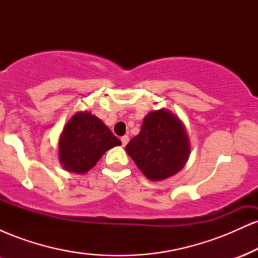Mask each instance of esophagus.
Here are the masks:
<instances>
[{
	"label": "esophagus",
	"instance_id": "esophagus-1",
	"mask_svg": "<svg viewBox=\"0 0 258 258\" xmlns=\"http://www.w3.org/2000/svg\"><path fill=\"white\" fill-rule=\"evenodd\" d=\"M128 141H130V138H128V136H123V137H121V143H122V146L125 147L127 143H128Z\"/></svg>",
	"mask_w": 258,
	"mask_h": 258
}]
</instances>
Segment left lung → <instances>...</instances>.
I'll return each instance as SVG.
<instances>
[{"label":"left lung","instance_id":"8db88e82","mask_svg":"<svg viewBox=\"0 0 258 258\" xmlns=\"http://www.w3.org/2000/svg\"><path fill=\"white\" fill-rule=\"evenodd\" d=\"M126 152L150 180H162L179 172L190 153L185 127L165 109L144 117L139 135L126 146Z\"/></svg>","mask_w":258,"mask_h":258}]
</instances>
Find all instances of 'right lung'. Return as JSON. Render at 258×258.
Returning <instances> with one entry per match:
<instances>
[{
	"instance_id": "obj_1",
	"label": "right lung",
	"mask_w": 258,
	"mask_h": 258,
	"mask_svg": "<svg viewBox=\"0 0 258 258\" xmlns=\"http://www.w3.org/2000/svg\"><path fill=\"white\" fill-rule=\"evenodd\" d=\"M116 146H121V141L102 120L80 111L65 125L59 138V161L69 172L86 173L106 150Z\"/></svg>"
}]
</instances>
